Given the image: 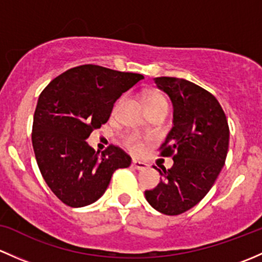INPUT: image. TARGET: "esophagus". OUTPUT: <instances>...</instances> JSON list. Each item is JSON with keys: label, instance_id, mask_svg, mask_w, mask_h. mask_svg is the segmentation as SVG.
<instances>
[{"label": "esophagus", "instance_id": "1", "mask_svg": "<svg viewBox=\"0 0 262 262\" xmlns=\"http://www.w3.org/2000/svg\"><path fill=\"white\" fill-rule=\"evenodd\" d=\"M132 166L137 170H145L147 168V164L144 163V161H139V160H132Z\"/></svg>", "mask_w": 262, "mask_h": 262}]
</instances>
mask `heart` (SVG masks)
Wrapping results in <instances>:
<instances>
[{"mask_svg": "<svg viewBox=\"0 0 262 262\" xmlns=\"http://www.w3.org/2000/svg\"><path fill=\"white\" fill-rule=\"evenodd\" d=\"M122 102V98L117 102V106ZM159 103H166V99L164 98L160 94H152L149 96L146 99L147 107L152 106V104H159ZM122 144L123 146L127 150H130L134 154H141L145 149V140L141 136L136 134H126L122 137Z\"/></svg>", "mask_w": 262, "mask_h": 262, "instance_id": "heart-1", "label": "heart"}]
</instances>
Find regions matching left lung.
<instances>
[{
    "instance_id": "1",
    "label": "left lung",
    "mask_w": 262,
    "mask_h": 262,
    "mask_svg": "<svg viewBox=\"0 0 262 262\" xmlns=\"http://www.w3.org/2000/svg\"><path fill=\"white\" fill-rule=\"evenodd\" d=\"M155 83L174 107V126L159 149L160 156H171L174 165L168 170L155 168L163 179L145 196L156 211L178 215L198 204L213 187L225 165L230 128L220 102L204 88L174 77L155 78Z\"/></svg>"
}]
</instances>
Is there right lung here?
I'll list each match as a JSON object with an SVG mask.
<instances>
[{"instance_id": "right-lung-1", "label": "right lung", "mask_w": 262, "mask_h": 262, "mask_svg": "<svg viewBox=\"0 0 262 262\" xmlns=\"http://www.w3.org/2000/svg\"><path fill=\"white\" fill-rule=\"evenodd\" d=\"M144 79L137 73L84 64L61 73L40 93L32 122L37 166L51 191L69 207L101 198L113 171L131 165L130 155L110 145L99 155L87 144L108 121L118 97Z\"/></svg>"}]
</instances>
